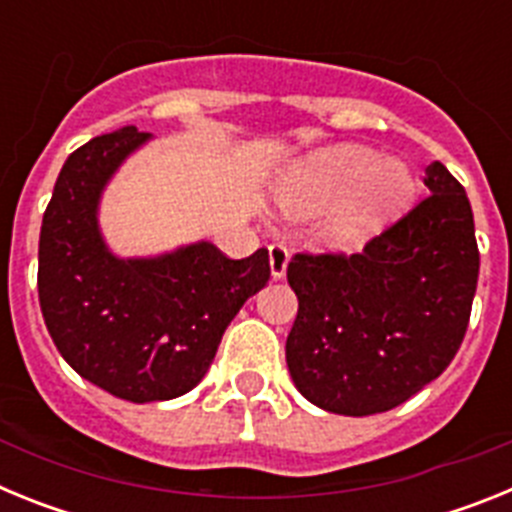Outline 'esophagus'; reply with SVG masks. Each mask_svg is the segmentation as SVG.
<instances>
[{
  "instance_id": "obj_1",
  "label": "esophagus",
  "mask_w": 512,
  "mask_h": 512,
  "mask_svg": "<svg viewBox=\"0 0 512 512\" xmlns=\"http://www.w3.org/2000/svg\"><path fill=\"white\" fill-rule=\"evenodd\" d=\"M289 264V251L284 243H271L269 246V266H271V277L282 279L284 271H287Z\"/></svg>"
}]
</instances>
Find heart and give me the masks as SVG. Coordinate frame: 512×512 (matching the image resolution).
<instances>
[{
  "label": "heart",
  "instance_id": "obj_1",
  "mask_svg": "<svg viewBox=\"0 0 512 512\" xmlns=\"http://www.w3.org/2000/svg\"><path fill=\"white\" fill-rule=\"evenodd\" d=\"M282 207L295 217L333 205L320 235L333 248L369 241L408 212L418 197V176L405 161H382L361 146H333L310 153L284 174Z\"/></svg>",
  "mask_w": 512,
  "mask_h": 512
}]
</instances>
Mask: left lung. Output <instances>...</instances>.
Returning <instances> with one entry per match:
<instances>
[{"mask_svg": "<svg viewBox=\"0 0 512 512\" xmlns=\"http://www.w3.org/2000/svg\"><path fill=\"white\" fill-rule=\"evenodd\" d=\"M431 194L359 253L300 251L287 366L302 397L338 415L397 408L441 377L467 333L479 248L467 192L433 161Z\"/></svg>", "mask_w": 512, "mask_h": 512, "instance_id": "1", "label": "left lung"}]
</instances>
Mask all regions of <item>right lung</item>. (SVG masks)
Listing matches in <instances>:
<instances>
[{"mask_svg":"<svg viewBox=\"0 0 512 512\" xmlns=\"http://www.w3.org/2000/svg\"><path fill=\"white\" fill-rule=\"evenodd\" d=\"M148 133L122 128L76 148L45 207L38 297L45 328L76 374L130 402L174 400L202 382L225 328L271 277L269 251L228 259L194 243L158 259H115L97 202Z\"/></svg>","mask_w":512,"mask_h":512,"instance_id":"add662e5","label":"right lung"}]
</instances>
